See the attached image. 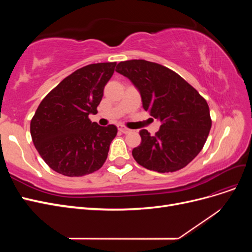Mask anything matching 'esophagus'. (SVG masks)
I'll use <instances>...</instances> for the list:
<instances>
[{"instance_id":"34e87169","label":"esophagus","mask_w":252,"mask_h":252,"mask_svg":"<svg viewBox=\"0 0 252 252\" xmlns=\"http://www.w3.org/2000/svg\"><path fill=\"white\" fill-rule=\"evenodd\" d=\"M119 130L121 131V132H123V133H129V132H130L131 130H130V129H128V128H126L125 126H119Z\"/></svg>"}]
</instances>
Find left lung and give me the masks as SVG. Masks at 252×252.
Returning a JSON list of instances; mask_svg holds the SVG:
<instances>
[{"mask_svg": "<svg viewBox=\"0 0 252 252\" xmlns=\"http://www.w3.org/2000/svg\"><path fill=\"white\" fill-rule=\"evenodd\" d=\"M117 72L130 80L143 108L161 122L156 135L142 129L140 146L132 150L141 166L158 172L182 169L200 154L211 119L207 102L178 73L145 60L121 62Z\"/></svg>", "mask_w": 252, "mask_h": 252, "instance_id": "8db88e82", "label": "left lung"}]
</instances>
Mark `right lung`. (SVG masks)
I'll return each instance as SVG.
<instances>
[{"label": "right lung", "mask_w": 252, "mask_h": 252, "mask_svg": "<svg viewBox=\"0 0 252 252\" xmlns=\"http://www.w3.org/2000/svg\"><path fill=\"white\" fill-rule=\"evenodd\" d=\"M117 63L82 67L68 75L43 98L30 123L32 142L52 170L82 177L98 170L108 156L118 128L91 122L104 87Z\"/></svg>", "instance_id": "obj_1"}]
</instances>
